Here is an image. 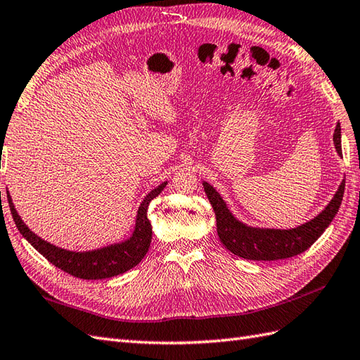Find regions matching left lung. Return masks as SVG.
<instances>
[{
	"mask_svg": "<svg viewBox=\"0 0 360 360\" xmlns=\"http://www.w3.org/2000/svg\"><path fill=\"white\" fill-rule=\"evenodd\" d=\"M333 141L336 152L342 155L339 122L334 129ZM202 186L216 214V229H218V236L222 245L233 255L250 259V261H278V259H287L304 253L319 239L339 212L342 198H344L345 179L340 182L330 204L314 219L290 230L248 227L231 214L227 204L224 202V199L214 187L205 181Z\"/></svg>",
	"mask_w": 360,
	"mask_h": 360,
	"instance_id": "8db88e82",
	"label": "left lung"
}]
</instances>
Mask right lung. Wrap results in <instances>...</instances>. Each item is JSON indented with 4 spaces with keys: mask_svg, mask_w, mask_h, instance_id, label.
Segmentation results:
<instances>
[{
    "mask_svg": "<svg viewBox=\"0 0 360 360\" xmlns=\"http://www.w3.org/2000/svg\"><path fill=\"white\" fill-rule=\"evenodd\" d=\"M165 186L167 182H162L142 200L138 208L135 230L129 239L120 242V244L91 250V252H70V250L60 248L41 239L22 222L21 216L15 210L11 195L7 198H9L12 218L20 233L50 264L79 279H107L129 271L147 255L150 242H152V224L147 219V208L150 200L160 195Z\"/></svg>",
    "mask_w": 360,
    "mask_h": 360,
    "instance_id": "obj_1",
    "label": "right lung"
}]
</instances>
